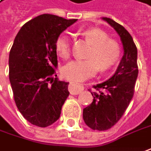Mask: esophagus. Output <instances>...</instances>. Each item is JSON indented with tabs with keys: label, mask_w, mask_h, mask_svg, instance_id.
I'll return each instance as SVG.
<instances>
[{
	"label": "esophagus",
	"mask_w": 151,
	"mask_h": 151,
	"mask_svg": "<svg viewBox=\"0 0 151 151\" xmlns=\"http://www.w3.org/2000/svg\"><path fill=\"white\" fill-rule=\"evenodd\" d=\"M83 88H84V87L83 86L82 84H79V83H77L71 82L68 85L69 92L72 95H78V94H79L81 91L83 90Z\"/></svg>",
	"instance_id": "34e87169"
}]
</instances>
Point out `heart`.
<instances>
[{
    "label": "heart",
    "mask_w": 151,
    "mask_h": 151,
    "mask_svg": "<svg viewBox=\"0 0 151 151\" xmlns=\"http://www.w3.org/2000/svg\"><path fill=\"white\" fill-rule=\"evenodd\" d=\"M83 35L92 45L86 60H73L63 68L64 78L73 82H83L93 77L98 72L106 71L112 67L120 57L121 48L119 44L109 39L103 30L90 28L83 31ZM55 47L58 55L63 59L70 56V38L63 33L56 38Z\"/></svg>",
    "instance_id": "heart-1"
}]
</instances>
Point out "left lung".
<instances>
[{
  "label": "left lung",
  "instance_id": "obj_1",
  "mask_svg": "<svg viewBox=\"0 0 151 151\" xmlns=\"http://www.w3.org/2000/svg\"><path fill=\"white\" fill-rule=\"evenodd\" d=\"M120 36L123 56L115 73L108 80L98 83L99 93L91 92L92 103L83 110L85 124L93 130L104 131L111 128L120 120L128 108L134 93L138 77L137 47L134 40L123 26L109 17H102Z\"/></svg>",
  "mask_w": 151,
  "mask_h": 151
}]
</instances>
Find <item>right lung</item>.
I'll use <instances>...</instances> for the list:
<instances>
[{"label": "right lung", "instance_id": "add662e5", "mask_svg": "<svg viewBox=\"0 0 151 151\" xmlns=\"http://www.w3.org/2000/svg\"><path fill=\"white\" fill-rule=\"evenodd\" d=\"M77 19L42 14L18 31L9 54V79L16 106L33 125L56 122L69 95V83L52 78L57 66L55 42Z\"/></svg>", "mask_w": 151, "mask_h": 151}]
</instances>
